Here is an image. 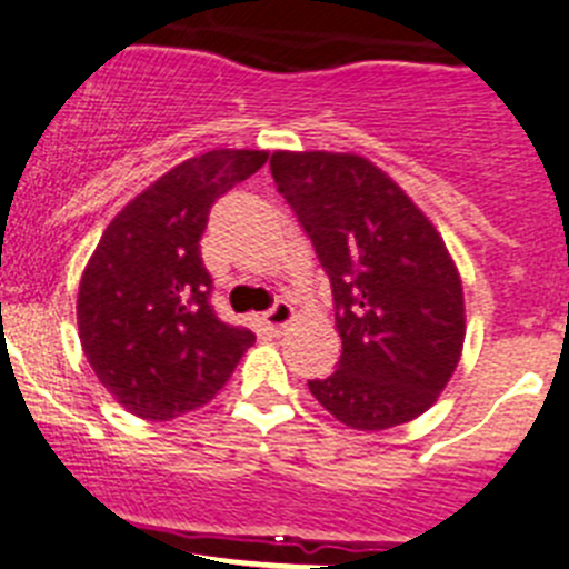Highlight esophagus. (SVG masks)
I'll return each instance as SVG.
<instances>
[{
    "mask_svg": "<svg viewBox=\"0 0 569 569\" xmlns=\"http://www.w3.org/2000/svg\"><path fill=\"white\" fill-rule=\"evenodd\" d=\"M263 322H266V326H269V329H272V331L289 329L291 322H295V309H291V306L286 303V300H278V303H274L272 309H269V311H266V315H263Z\"/></svg>",
    "mask_w": 569,
    "mask_h": 569,
    "instance_id": "esophagus-1",
    "label": "esophagus"
}]
</instances>
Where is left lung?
Wrapping results in <instances>:
<instances>
[{
  "label": "left lung",
  "instance_id": "8db88e82",
  "mask_svg": "<svg viewBox=\"0 0 569 569\" xmlns=\"http://www.w3.org/2000/svg\"><path fill=\"white\" fill-rule=\"evenodd\" d=\"M272 176L337 306L340 366L309 391L355 431L411 422L445 391L465 346L462 278L442 234L357 152L278 150Z\"/></svg>",
  "mask_w": 569,
  "mask_h": 569
}]
</instances>
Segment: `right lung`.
I'll return each instance as SVG.
<instances>
[{"label":"right lung","instance_id":"obj_1","mask_svg":"<svg viewBox=\"0 0 569 569\" xmlns=\"http://www.w3.org/2000/svg\"><path fill=\"white\" fill-rule=\"evenodd\" d=\"M266 150H209L176 163L110 221L76 300L87 362L130 413L167 422L207 406L254 342L209 306L201 234L223 192L247 181Z\"/></svg>","mask_w":569,"mask_h":569}]
</instances>
